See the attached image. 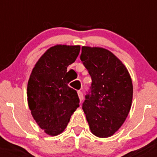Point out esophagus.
<instances>
[{"label":"esophagus","instance_id":"obj_1","mask_svg":"<svg viewBox=\"0 0 157 157\" xmlns=\"http://www.w3.org/2000/svg\"><path fill=\"white\" fill-rule=\"evenodd\" d=\"M77 94H78V96H79V99H80V101H82L83 99V93H82L81 91H77Z\"/></svg>","mask_w":157,"mask_h":157}]
</instances>
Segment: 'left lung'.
<instances>
[{
  "label": "left lung",
  "mask_w": 157,
  "mask_h": 157,
  "mask_svg": "<svg viewBox=\"0 0 157 157\" xmlns=\"http://www.w3.org/2000/svg\"><path fill=\"white\" fill-rule=\"evenodd\" d=\"M80 60L92 79L83 109L91 132L99 137L115 134L125 121L133 97L127 68L111 52L83 46Z\"/></svg>",
  "instance_id": "left-lung-1"
}]
</instances>
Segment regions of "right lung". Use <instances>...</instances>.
Returning <instances> with one entry per match:
<instances>
[{
	"instance_id": "obj_1",
	"label": "right lung",
	"mask_w": 157,
	"mask_h": 157,
	"mask_svg": "<svg viewBox=\"0 0 157 157\" xmlns=\"http://www.w3.org/2000/svg\"><path fill=\"white\" fill-rule=\"evenodd\" d=\"M79 45H55L39 58L27 86L29 109L36 123L46 134H61L71 115L80 106L77 91L68 86L67 67L77 59Z\"/></svg>"
}]
</instances>
